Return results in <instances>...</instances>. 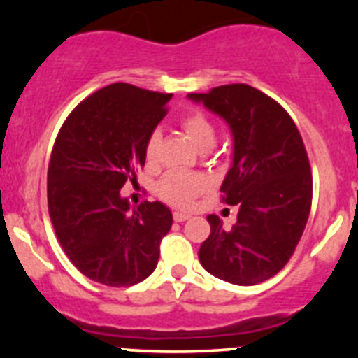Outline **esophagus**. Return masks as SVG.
I'll list each match as a JSON object with an SVG mask.
<instances>
[{"label":"esophagus","instance_id":"1","mask_svg":"<svg viewBox=\"0 0 358 358\" xmlns=\"http://www.w3.org/2000/svg\"><path fill=\"white\" fill-rule=\"evenodd\" d=\"M189 215L188 213H182V211H173V220L176 222H185V220H188Z\"/></svg>","mask_w":358,"mask_h":358}]
</instances>
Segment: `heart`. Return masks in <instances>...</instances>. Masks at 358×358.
Here are the masks:
<instances>
[{
    "label": "heart",
    "mask_w": 358,
    "mask_h": 358,
    "mask_svg": "<svg viewBox=\"0 0 358 358\" xmlns=\"http://www.w3.org/2000/svg\"><path fill=\"white\" fill-rule=\"evenodd\" d=\"M181 125L186 134L189 136V140L194 141L195 147L201 148V150H208L215 145V140H217L215 125L202 113H188V115L182 116ZM159 132H152L148 136L147 145H145V157H147L148 163H156L157 152H159ZM208 186H210V181H208L206 176L197 172L177 170V172H170L169 176L164 177L163 181L159 182L157 192H159L161 199H164L173 206L186 208Z\"/></svg>",
    "instance_id": "1"
}]
</instances>
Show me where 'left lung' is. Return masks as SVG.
I'll use <instances>...</instances> for the list:
<instances>
[{
  "label": "left lung",
  "instance_id": "8db88e82",
  "mask_svg": "<svg viewBox=\"0 0 358 358\" xmlns=\"http://www.w3.org/2000/svg\"><path fill=\"white\" fill-rule=\"evenodd\" d=\"M189 100L224 118L233 163L220 192L238 208L231 229L208 215L211 233L199 249L202 267L235 285H256L290 260L312 206V172L296 123L276 100L248 84H227Z\"/></svg>",
  "mask_w": 358,
  "mask_h": 358
}]
</instances>
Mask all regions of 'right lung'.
<instances>
[{
	"label": "right lung",
	"instance_id": "right-lung-1",
	"mask_svg": "<svg viewBox=\"0 0 358 358\" xmlns=\"http://www.w3.org/2000/svg\"><path fill=\"white\" fill-rule=\"evenodd\" d=\"M170 98L116 82L82 100L57 134L48 164L50 218L66 256L96 283L136 285L159 260L172 213L147 201L131 211L120 189L136 181Z\"/></svg>",
	"mask_w": 358,
	"mask_h": 358
}]
</instances>
